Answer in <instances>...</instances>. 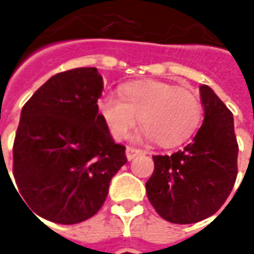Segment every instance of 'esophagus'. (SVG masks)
<instances>
[{
	"label": "esophagus",
	"instance_id": "esophagus-1",
	"mask_svg": "<svg viewBox=\"0 0 254 254\" xmlns=\"http://www.w3.org/2000/svg\"><path fill=\"white\" fill-rule=\"evenodd\" d=\"M140 154H142V150H140V148L127 147V150H126V155H127V160H132L134 157H137V155H140Z\"/></svg>",
	"mask_w": 254,
	"mask_h": 254
}]
</instances>
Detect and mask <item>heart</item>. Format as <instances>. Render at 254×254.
Returning a JSON list of instances; mask_svg holds the SVG:
<instances>
[{
  "label": "heart",
  "mask_w": 254,
  "mask_h": 254,
  "mask_svg": "<svg viewBox=\"0 0 254 254\" xmlns=\"http://www.w3.org/2000/svg\"><path fill=\"white\" fill-rule=\"evenodd\" d=\"M97 109L113 138H124L140 119L145 135L161 147L188 140L202 116L199 99L192 90L157 80L126 84L122 97L107 94Z\"/></svg>",
  "instance_id": "1"
}]
</instances>
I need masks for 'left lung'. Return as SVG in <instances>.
Instances as JSON below:
<instances>
[{"label":"left lung","mask_w":254,"mask_h":254,"mask_svg":"<svg viewBox=\"0 0 254 254\" xmlns=\"http://www.w3.org/2000/svg\"><path fill=\"white\" fill-rule=\"evenodd\" d=\"M205 119L193 140L172 155H154L147 196L162 219L188 225L216 213L238 177L233 114L209 86L199 87Z\"/></svg>","instance_id":"8db88e82"}]
</instances>
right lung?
Returning a JSON list of instances; mask_svg holds the SVG:
<instances>
[{
	"mask_svg": "<svg viewBox=\"0 0 254 254\" xmlns=\"http://www.w3.org/2000/svg\"><path fill=\"white\" fill-rule=\"evenodd\" d=\"M102 90L96 67H77L52 76L22 107L12 170L29 209L44 219L74 225L92 218L127 162L97 109Z\"/></svg>",
	"mask_w": 254,
	"mask_h": 254,
	"instance_id": "right-lung-1",
	"label": "right lung"
}]
</instances>
